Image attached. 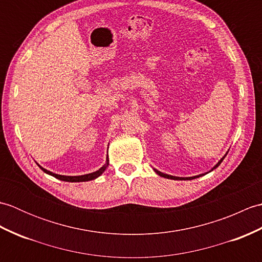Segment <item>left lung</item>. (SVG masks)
Returning <instances> with one entry per match:
<instances>
[{
    "label": "left lung",
    "mask_w": 262,
    "mask_h": 262,
    "mask_svg": "<svg viewBox=\"0 0 262 262\" xmlns=\"http://www.w3.org/2000/svg\"><path fill=\"white\" fill-rule=\"evenodd\" d=\"M227 154V153H226ZM226 154L224 155V157L223 158H222L221 160H220V162L219 163H217L215 166H214V168H213V170L214 169H216L217 168V166H219L222 162H223V160H224V158L226 157ZM155 172H157V173L159 174V176H161V177H163V178H166V179H173V180H183V179H189V180H191V179H194V178H198V177H202V176H204V174H200V176H196V177H191V178H179V177H173V176H169V174H165V173H162V172H160V171H158V170H154Z\"/></svg>",
    "instance_id": "obj_1"
}]
</instances>
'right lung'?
Here are the masks:
<instances>
[{
    "mask_svg": "<svg viewBox=\"0 0 262 262\" xmlns=\"http://www.w3.org/2000/svg\"><path fill=\"white\" fill-rule=\"evenodd\" d=\"M109 164V160L107 158V163H105L102 168H100L98 171L96 172H92V173H89V174H84V176H76V177H70V176H60V174H56V173H53V172L48 171L46 169L41 168L40 165H39V168H40L45 173L47 174H51L53 177L56 178V179H59V180H63V181H68V182H81V181H89V180H93L96 179V178H98L99 176L102 174V172L107 169V166Z\"/></svg>",
    "mask_w": 262,
    "mask_h": 262,
    "instance_id": "add662e5",
    "label": "right lung"
}]
</instances>
